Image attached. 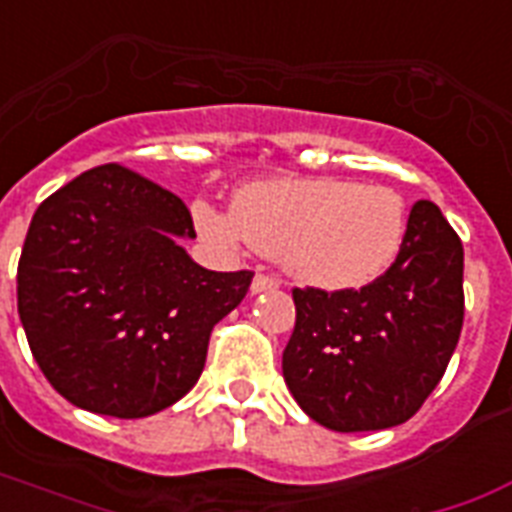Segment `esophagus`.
<instances>
[{
	"mask_svg": "<svg viewBox=\"0 0 512 512\" xmlns=\"http://www.w3.org/2000/svg\"><path fill=\"white\" fill-rule=\"evenodd\" d=\"M277 285H280V280L272 275H256L253 277V283H251V291L253 293H264V291H275Z\"/></svg>",
	"mask_w": 512,
	"mask_h": 512,
	"instance_id": "esophagus-1",
	"label": "esophagus"
}]
</instances>
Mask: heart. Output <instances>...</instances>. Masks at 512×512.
<instances>
[{"label":"heart","instance_id":"obj_1","mask_svg":"<svg viewBox=\"0 0 512 512\" xmlns=\"http://www.w3.org/2000/svg\"><path fill=\"white\" fill-rule=\"evenodd\" d=\"M194 219L224 243H251L301 285L358 291L390 269L406 240V202L387 186L344 178H272L237 189L232 211L208 202Z\"/></svg>","mask_w":512,"mask_h":512}]
</instances>
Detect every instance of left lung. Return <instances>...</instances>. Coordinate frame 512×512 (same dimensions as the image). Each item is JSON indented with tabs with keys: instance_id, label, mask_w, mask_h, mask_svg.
Instances as JSON below:
<instances>
[{
	"instance_id": "1",
	"label": "left lung",
	"mask_w": 512,
	"mask_h": 512,
	"mask_svg": "<svg viewBox=\"0 0 512 512\" xmlns=\"http://www.w3.org/2000/svg\"><path fill=\"white\" fill-rule=\"evenodd\" d=\"M465 251L441 208L408 213L398 259L360 291L293 288L283 376L301 411L336 433L403 425L441 382L465 318Z\"/></svg>"
}]
</instances>
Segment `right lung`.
<instances>
[{
    "instance_id": "right-lung-1",
    "label": "right lung",
    "mask_w": 512,
    "mask_h": 512,
    "mask_svg": "<svg viewBox=\"0 0 512 512\" xmlns=\"http://www.w3.org/2000/svg\"><path fill=\"white\" fill-rule=\"evenodd\" d=\"M194 224L176 194L98 165L34 213L18 261V315L47 382L74 406L152 417L192 390L213 326L253 272H211L178 240Z\"/></svg>"
}]
</instances>
